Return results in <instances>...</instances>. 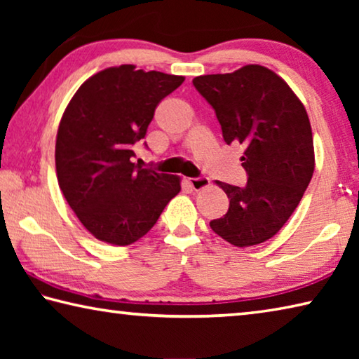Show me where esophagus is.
<instances>
[{
	"mask_svg": "<svg viewBox=\"0 0 359 359\" xmlns=\"http://www.w3.org/2000/svg\"><path fill=\"white\" fill-rule=\"evenodd\" d=\"M188 184H190V187L194 191H198V190H203V188H205V187H209L210 180H209V177H204V175H201V177L188 179Z\"/></svg>",
	"mask_w": 359,
	"mask_h": 359,
	"instance_id": "1",
	"label": "esophagus"
}]
</instances>
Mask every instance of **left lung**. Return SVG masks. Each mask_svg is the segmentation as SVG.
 <instances>
[{"mask_svg": "<svg viewBox=\"0 0 359 359\" xmlns=\"http://www.w3.org/2000/svg\"><path fill=\"white\" fill-rule=\"evenodd\" d=\"M193 85L215 111L224 142L245 147L247 185L217 182L229 209L210 228L236 247L261 244L280 231L311 184L315 156L306 109L282 77L259 65L194 77Z\"/></svg>", "mask_w": 359, "mask_h": 359, "instance_id": "obj_1", "label": "left lung"}]
</instances>
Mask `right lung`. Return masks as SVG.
<instances>
[{
    "label": "right lung",
    "mask_w": 359,
    "mask_h": 359,
    "mask_svg": "<svg viewBox=\"0 0 359 359\" xmlns=\"http://www.w3.org/2000/svg\"><path fill=\"white\" fill-rule=\"evenodd\" d=\"M184 81L133 65L115 66L85 81L66 107L55 145L58 185L96 239L133 244L180 191L177 175L135 165L133 149L147 135L160 101Z\"/></svg>",
    "instance_id": "right-lung-1"
}]
</instances>
